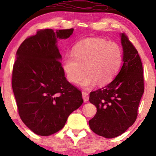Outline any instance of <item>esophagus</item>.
I'll use <instances>...</instances> for the list:
<instances>
[{"label":"esophagus","mask_w":156,"mask_h":156,"mask_svg":"<svg viewBox=\"0 0 156 156\" xmlns=\"http://www.w3.org/2000/svg\"><path fill=\"white\" fill-rule=\"evenodd\" d=\"M82 98H83L84 102H87L89 101V94L87 92H82Z\"/></svg>","instance_id":"34e87169"}]
</instances>
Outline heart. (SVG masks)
<instances>
[{"label":"heart","instance_id":"1","mask_svg":"<svg viewBox=\"0 0 156 156\" xmlns=\"http://www.w3.org/2000/svg\"><path fill=\"white\" fill-rule=\"evenodd\" d=\"M122 59L117 44L103 39H82L74 46L73 55H67L62 68L69 81L78 83L83 74L80 87L91 89L98 83L105 85L114 79Z\"/></svg>","mask_w":156,"mask_h":156}]
</instances>
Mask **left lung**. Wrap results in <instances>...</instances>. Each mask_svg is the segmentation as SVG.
<instances>
[{"label": "left lung", "instance_id": "obj_1", "mask_svg": "<svg viewBox=\"0 0 156 156\" xmlns=\"http://www.w3.org/2000/svg\"><path fill=\"white\" fill-rule=\"evenodd\" d=\"M119 35L123 51L120 71L108 85L89 94V102L97 108L95 116L89 121V127L106 139L121 135L133 124L144 93L139 53L125 34Z\"/></svg>", "mask_w": 156, "mask_h": 156}]
</instances>
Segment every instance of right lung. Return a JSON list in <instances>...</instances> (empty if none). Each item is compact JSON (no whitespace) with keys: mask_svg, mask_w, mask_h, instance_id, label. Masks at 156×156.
Wrapping results in <instances>:
<instances>
[{"mask_svg":"<svg viewBox=\"0 0 156 156\" xmlns=\"http://www.w3.org/2000/svg\"><path fill=\"white\" fill-rule=\"evenodd\" d=\"M73 30H40L25 39L16 53L12 83L19 115L37 135L58 132L83 102L80 91L64 76L57 44Z\"/></svg>","mask_w":156,"mask_h":156,"instance_id":"obj_1","label":"right lung"}]
</instances>
